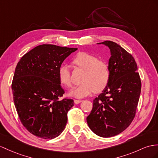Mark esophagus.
I'll return each instance as SVG.
<instances>
[{"label":"esophagus","mask_w":158,"mask_h":158,"mask_svg":"<svg viewBox=\"0 0 158 158\" xmlns=\"http://www.w3.org/2000/svg\"><path fill=\"white\" fill-rule=\"evenodd\" d=\"M82 101V100H76V99H75L74 100V103H76V104H79L80 102H81Z\"/></svg>","instance_id":"obj_1"}]
</instances>
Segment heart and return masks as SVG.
Listing matches in <instances>:
<instances>
[{
  "instance_id": "obj_1",
  "label": "heart",
  "mask_w": 158,
  "mask_h": 158,
  "mask_svg": "<svg viewBox=\"0 0 158 158\" xmlns=\"http://www.w3.org/2000/svg\"><path fill=\"white\" fill-rule=\"evenodd\" d=\"M75 66L84 70L81 81L78 86L70 91V95L76 98H82L91 92H100L103 90L110 78V68L105 61L87 52H80L72 60ZM58 77L61 84L67 88L72 85L71 71L68 66L60 67Z\"/></svg>"
}]
</instances>
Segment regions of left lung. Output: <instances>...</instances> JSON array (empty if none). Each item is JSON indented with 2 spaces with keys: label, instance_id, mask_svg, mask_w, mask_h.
Returning <instances> with one entry per match:
<instances>
[{
  "label": "left lung",
  "instance_id": "left-lung-1",
  "mask_svg": "<svg viewBox=\"0 0 158 158\" xmlns=\"http://www.w3.org/2000/svg\"><path fill=\"white\" fill-rule=\"evenodd\" d=\"M110 49L109 84L93 101L86 118L90 129L97 135L110 137L121 133L135 116L141 82L133 56L111 41L102 43Z\"/></svg>",
  "mask_w": 158,
  "mask_h": 158
}]
</instances>
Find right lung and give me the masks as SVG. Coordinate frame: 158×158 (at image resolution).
Masks as SVG:
<instances>
[{
    "label": "right lung",
    "instance_id": "add662e5",
    "mask_svg": "<svg viewBox=\"0 0 158 158\" xmlns=\"http://www.w3.org/2000/svg\"><path fill=\"white\" fill-rule=\"evenodd\" d=\"M78 49L38 45L18 62L12 82L13 101L21 123L29 132L52 139L62 133L74 101L65 93L58 77L64 60Z\"/></svg>",
    "mask_w": 158,
    "mask_h": 158
}]
</instances>
